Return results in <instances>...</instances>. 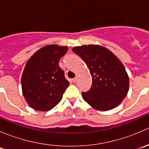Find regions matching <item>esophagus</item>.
Returning a JSON list of instances; mask_svg holds the SVG:
<instances>
[{
	"label": "esophagus",
	"mask_w": 149,
	"mask_h": 149,
	"mask_svg": "<svg viewBox=\"0 0 149 149\" xmlns=\"http://www.w3.org/2000/svg\"><path fill=\"white\" fill-rule=\"evenodd\" d=\"M77 81H78V77H77V76H76V78H74V79H73V83H74V84H76V82H77Z\"/></svg>",
	"instance_id": "obj_1"
}]
</instances>
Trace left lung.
<instances>
[{"instance_id":"8db88e82","label":"left lung","mask_w":149,"mask_h":149,"mask_svg":"<svg viewBox=\"0 0 149 149\" xmlns=\"http://www.w3.org/2000/svg\"><path fill=\"white\" fill-rule=\"evenodd\" d=\"M72 50L83 59L92 77L89 91L82 97L90 106L100 111L114 109L122 102L129 89V77L121 61L101 45L75 47Z\"/></svg>"}]
</instances>
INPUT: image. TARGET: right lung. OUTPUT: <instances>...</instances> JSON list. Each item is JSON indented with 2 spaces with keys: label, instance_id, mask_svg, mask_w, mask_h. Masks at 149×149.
Here are the masks:
<instances>
[{
  "label": "right lung",
  "instance_id": "right-lung-1",
  "mask_svg": "<svg viewBox=\"0 0 149 149\" xmlns=\"http://www.w3.org/2000/svg\"><path fill=\"white\" fill-rule=\"evenodd\" d=\"M67 51L66 46H45L26 63L22 76V92L35 110H50L62 100L70 83L60 68L59 60Z\"/></svg>",
  "mask_w": 149,
  "mask_h": 149
}]
</instances>
